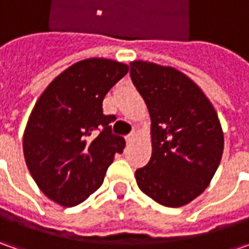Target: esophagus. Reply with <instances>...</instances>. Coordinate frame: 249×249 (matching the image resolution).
I'll return each instance as SVG.
<instances>
[{
  "label": "esophagus",
  "instance_id": "1",
  "mask_svg": "<svg viewBox=\"0 0 249 249\" xmlns=\"http://www.w3.org/2000/svg\"><path fill=\"white\" fill-rule=\"evenodd\" d=\"M136 137H137V134H136V133H134V131H133V133H130V134H127V136H126V142H127V144H133V142H134V140H136Z\"/></svg>",
  "mask_w": 249,
  "mask_h": 249
}]
</instances>
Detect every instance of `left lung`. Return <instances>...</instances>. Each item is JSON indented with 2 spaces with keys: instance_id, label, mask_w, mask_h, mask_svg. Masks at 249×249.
<instances>
[{
  "instance_id": "8db88e82",
  "label": "left lung",
  "mask_w": 249,
  "mask_h": 249,
  "mask_svg": "<svg viewBox=\"0 0 249 249\" xmlns=\"http://www.w3.org/2000/svg\"><path fill=\"white\" fill-rule=\"evenodd\" d=\"M130 77L151 116L152 157L136 170L140 190L158 204L191 202L211 183L223 154V131L212 104L186 74L134 61Z\"/></svg>"
}]
</instances>
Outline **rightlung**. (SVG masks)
<instances>
[{"instance_id": "add662e5", "label": "right lung", "mask_w": 249, "mask_h": 249, "mask_svg": "<svg viewBox=\"0 0 249 249\" xmlns=\"http://www.w3.org/2000/svg\"><path fill=\"white\" fill-rule=\"evenodd\" d=\"M129 72L124 63L90 58L55 77L36 102L23 136L26 165L45 196L74 206L97 191L124 139L102 113L107 92Z\"/></svg>"}]
</instances>
